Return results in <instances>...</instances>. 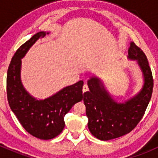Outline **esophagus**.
<instances>
[{
  "label": "esophagus",
  "mask_w": 158,
  "mask_h": 158,
  "mask_svg": "<svg viewBox=\"0 0 158 158\" xmlns=\"http://www.w3.org/2000/svg\"><path fill=\"white\" fill-rule=\"evenodd\" d=\"M89 91V87H88L87 85H84L83 86V93H85V92Z\"/></svg>",
  "instance_id": "1"
}]
</instances>
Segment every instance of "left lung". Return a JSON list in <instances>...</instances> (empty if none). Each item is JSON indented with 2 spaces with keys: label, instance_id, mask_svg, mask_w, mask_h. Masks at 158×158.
<instances>
[{
  "label": "left lung",
  "instance_id": "8db88e82",
  "mask_svg": "<svg viewBox=\"0 0 158 158\" xmlns=\"http://www.w3.org/2000/svg\"><path fill=\"white\" fill-rule=\"evenodd\" d=\"M128 54L129 58L138 60L144 75V85L139 94L124 104H118L96 77L89 80V91L84 93L88 127L100 140L107 141L130 133L141 121L151 99L153 79L146 54L135 43H131Z\"/></svg>",
  "mask_w": 158,
  "mask_h": 158
}]
</instances>
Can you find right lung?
<instances>
[{
	"mask_svg": "<svg viewBox=\"0 0 158 158\" xmlns=\"http://www.w3.org/2000/svg\"><path fill=\"white\" fill-rule=\"evenodd\" d=\"M40 31L19 47L12 57L7 73L6 91L8 104L26 131L43 140L52 139L65 127L64 117L72 107L83 99V81L64 88L51 97L36 100L25 91L20 81L21 58L40 38Z\"/></svg>",
	"mask_w": 158,
	"mask_h": 158,
	"instance_id": "right-lung-1",
	"label": "right lung"
}]
</instances>
